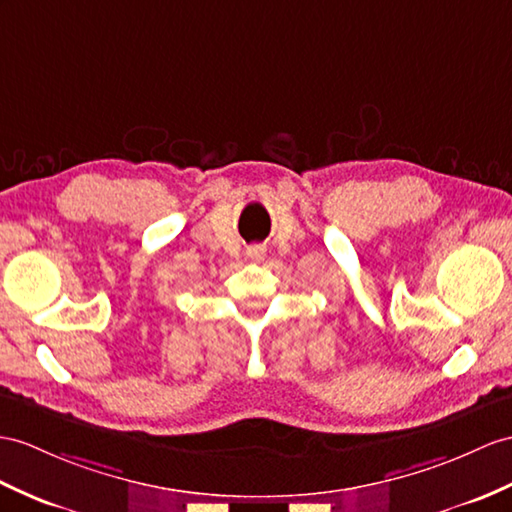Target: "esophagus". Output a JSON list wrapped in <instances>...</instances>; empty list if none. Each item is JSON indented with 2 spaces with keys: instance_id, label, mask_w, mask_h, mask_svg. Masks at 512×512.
<instances>
[{
  "instance_id": "34e87169",
  "label": "esophagus",
  "mask_w": 512,
  "mask_h": 512,
  "mask_svg": "<svg viewBox=\"0 0 512 512\" xmlns=\"http://www.w3.org/2000/svg\"><path fill=\"white\" fill-rule=\"evenodd\" d=\"M247 258L252 260V263H260V260L265 258V247L263 245H252L247 249Z\"/></svg>"
}]
</instances>
